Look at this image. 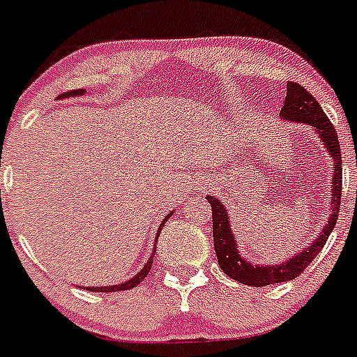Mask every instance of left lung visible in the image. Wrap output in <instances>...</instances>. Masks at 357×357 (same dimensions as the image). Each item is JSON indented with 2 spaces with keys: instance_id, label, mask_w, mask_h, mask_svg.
<instances>
[{
  "instance_id": "obj_1",
  "label": "left lung",
  "mask_w": 357,
  "mask_h": 357,
  "mask_svg": "<svg viewBox=\"0 0 357 357\" xmlns=\"http://www.w3.org/2000/svg\"><path fill=\"white\" fill-rule=\"evenodd\" d=\"M280 116L285 121L306 123V125L312 126L319 133L321 141L324 142V148L331 155V215L328 218V224L321 231V236L308 248L301 250L292 259L275 266H262L255 264V262L252 264V262L245 261L239 255L236 238L231 231V224H229L231 218H229L225 206H222V202L216 197L208 195V202L211 204L213 211V243H215V252L216 257H218L220 268L224 269L225 275L231 276L232 280H236L239 284L252 285V287H266V285L280 284V282L294 280L296 276L301 275L308 268L310 262L317 257L319 252L324 248L329 234H331L336 225L340 202H342V151H340L338 135H336L335 126L329 121L328 116L324 114L315 96L310 95L298 82H287V93H285L284 107L280 111Z\"/></svg>"
}]
</instances>
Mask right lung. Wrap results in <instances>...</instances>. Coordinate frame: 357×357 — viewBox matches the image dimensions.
Listing matches in <instances>:
<instances>
[{
	"label": "right lung",
	"instance_id": "1",
	"mask_svg": "<svg viewBox=\"0 0 357 357\" xmlns=\"http://www.w3.org/2000/svg\"><path fill=\"white\" fill-rule=\"evenodd\" d=\"M84 89H73V91H68V93H63V95H59L58 98H70V96H79V95H84ZM174 213V211H172ZM171 213V215H172ZM169 215V216H171ZM169 216H165V218H163V222L162 224H160V229H158V236H160V231H162V227H163V224H165V222H167V218ZM158 236H156V241H155V245L156 243H158ZM155 252H156V248H153V254H151V257L148 259V262H146L144 264V268L141 269V271L137 273V275L133 276V278H130V280H126L125 284H118V285H109V287H86L88 289V291H91V292H118V291H128V289H133L135 287V285L137 284H141L142 280L146 278V276H148V273H149V269H151V264H153V255H155Z\"/></svg>",
	"mask_w": 357,
	"mask_h": 357
}]
</instances>
